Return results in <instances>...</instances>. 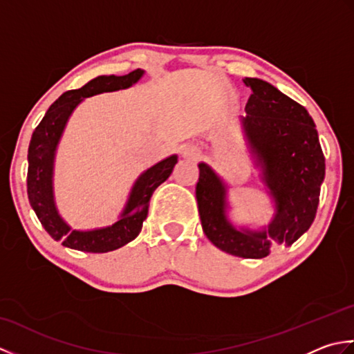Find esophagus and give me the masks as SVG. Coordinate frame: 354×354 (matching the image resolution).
<instances>
[{
  "label": "esophagus",
  "instance_id": "34e87169",
  "mask_svg": "<svg viewBox=\"0 0 354 354\" xmlns=\"http://www.w3.org/2000/svg\"><path fill=\"white\" fill-rule=\"evenodd\" d=\"M181 155L187 160H196L199 156V147L192 145V142H187V145L181 146Z\"/></svg>",
  "mask_w": 354,
  "mask_h": 354
}]
</instances>
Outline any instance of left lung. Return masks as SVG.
<instances>
[{
    "label": "left lung",
    "instance_id": "obj_1",
    "mask_svg": "<svg viewBox=\"0 0 354 354\" xmlns=\"http://www.w3.org/2000/svg\"><path fill=\"white\" fill-rule=\"evenodd\" d=\"M252 94L242 118L248 146L261 181L275 202V214L260 231L236 228L227 216V185L199 162L196 199L209 242L236 257L263 259L272 246H290L310 228L319 204L326 158L309 112L265 80L245 77Z\"/></svg>",
    "mask_w": 354,
    "mask_h": 354
}]
</instances>
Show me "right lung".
<instances>
[{
  "instance_id": "add662e5",
  "label": "right lung",
  "mask_w": 354,
  "mask_h": 354,
  "mask_svg": "<svg viewBox=\"0 0 354 354\" xmlns=\"http://www.w3.org/2000/svg\"><path fill=\"white\" fill-rule=\"evenodd\" d=\"M142 74L145 71L138 68L126 76H99L89 80L86 85L79 89L64 93L51 104L30 140L27 156V194L30 205L35 209L45 231L55 240H61L64 246L71 248V250L84 252H109L129 243L140 234L142 222L147 217L150 198L156 187L170 176L173 167L178 162V156L171 155L141 173L132 187L129 199L126 202L123 213L120 214V219L111 227L89 231L71 230L56 208L55 194H53L55 156L73 111L86 97L132 86L142 77Z\"/></svg>"
}]
</instances>
